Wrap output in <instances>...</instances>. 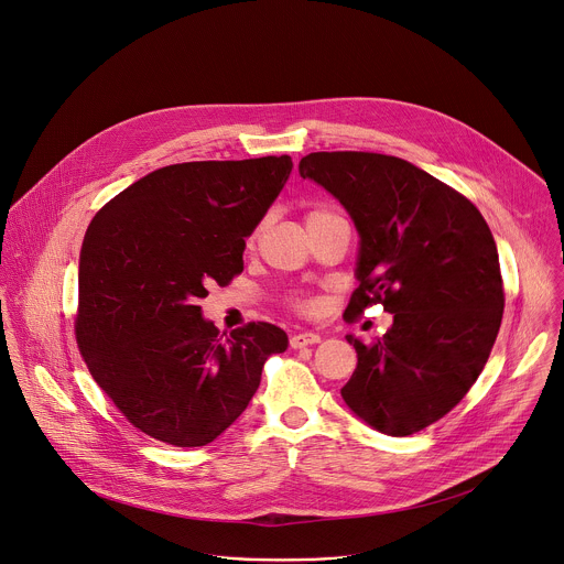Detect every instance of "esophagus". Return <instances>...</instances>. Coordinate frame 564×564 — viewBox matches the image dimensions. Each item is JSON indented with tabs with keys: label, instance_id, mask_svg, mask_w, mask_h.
Here are the masks:
<instances>
[{
	"label": "esophagus",
	"instance_id": "esophagus-1",
	"mask_svg": "<svg viewBox=\"0 0 564 564\" xmlns=\"http://www.w3.org/2000/svg\"><path fill=\"white\" fill-rule=\"evenodd\" d=\"M321 337L316 333H296L290 337V346L292 348H305V346H312V344H318Z\"/></svg>",
	"mask_w": 564,
	"mask_h": 564
}]
</instances>
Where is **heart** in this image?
Segmentation results:
<instances>
[{
  "instance_id": "b5f03b06",
  "label": "heart",
  "mask_w": 564,
  "mask_h": 564,
  "mask_svg": "<svg viewBox=\"0 0 564 564\" xmlns=\"http://www.w3.org/2000/svg\"><path fill=\"white\" fill-rule=\"evenodd\" d=\"M328 214H333V212H328V209H324V207H316V209H310V212H307L305 220L310 223V220H314V218L328 216ZM261 227H263V225L254 227V231L248 236V246H254V240H257V238H259V234H261ZM292 305H294V307H299V310H310V307H312V301H310V299H305V296H294V299H292Z\"/></svg>"
}]
</instances>
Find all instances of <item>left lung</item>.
<instances>
[{
	"mask_svg": "<svg viewBox=\"0 0 564 564\" xmlns=\"http://www.w3.org/2000/svg\"><path fill=\"white\" fill-rule=\"evenodd\" d=\"M299 174L326 187L361 236L348 314L381 303L392 328L346 337L357 368L341 397L379 433L413 435L451 413L487 366L505 312L494 234L459 192L406 160L316 151Z\"/></svg>",
	"mask_w": 564,
	"mask_h": 564,
	"instance_id": "left-lung-1",
	"label": "left lung"
}]
</instances>
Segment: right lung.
<instances>
[{
  "mask_svg": "<svg viewBox=\"0 0 564 564\" xmlns=\"http://www.w3.org/2000/svg\"><path fill=\"white\" fill-rule=\"evenodd\" d=\"M290 172V155L170 165L94 216L75 339L96 383L149 437L214 442L248 409L268 357L288 348L265 321L223 339L198 301L243 272L246 238Z\"/></svg>",
  "mask_w": 564,
  "mask_h": 564,
  "instance_id": "right-lung-1",
  "label": "right lung"
}]
</instances>
